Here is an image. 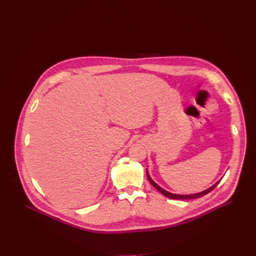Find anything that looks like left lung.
<instances>
[{"label":"left lung","instance_id":"obj_1","mask_svg":"<svg viewBox=\"0 0 256 256\" xmlns=\"http://www.w3.org/2000/svg\"><path fill=\"white\" fill-rule=\"evenodd\" d=\"M146 174H147V178H148L150 182L154 186V188H156L158 191H160V192L162 193V194L166 196V198H172V200H191V198H200V196H203L207 194V193H209V192H210L212 190H214V189L216 188V186L218 184H219V182H220V180H219L218 182H216L214 186H212L210 188H208V189H206V190H204V191H202V192L194 193V194H174V193L168 192L166 190H164V189H162L161 187H159V186L152 180L150 176L148 175V173H147V171H146Z\"/></svg>","mask_w":256,"mask_h":256}]
</instances>
